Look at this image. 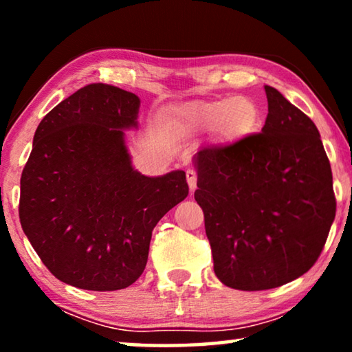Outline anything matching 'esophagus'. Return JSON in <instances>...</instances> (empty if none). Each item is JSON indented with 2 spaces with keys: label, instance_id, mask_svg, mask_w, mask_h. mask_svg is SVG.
I'll use <instances>...</instances> for the list:
<instances>
[{
  "label": "esophagus",
  "instance_id": "obj_1",
  "mask_svg": "<svg viewBox=\"0 0 352 352\" xmlns=\"http://www.w3.org/2000/svg\"><path fill=\"white\" fill-rule=\"evenodd\" d=\"M186 180H188L190 192H194L195 188H197V174H195L194 169H188L186 170Z\"/></svg>",
  "mask_w": 352,
  "mask_h": 352
}]
</instances>
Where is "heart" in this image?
I'll return each instance as SVG.
<instances>
[{"label":"heart","mask_w":352,"mask_h":352,"mask_svg":"<svg viewBox=\"0 0 352 352\" xmlns=\"http://www.w3.org/2000/svg\"><path fill=\"white\" fill-rule=\"evenodd\" d=\"M164 124L175 133L216 129L220 140L234 144L258 129L259 109L245 96L200 100L170 110Z\"/></svg>","instance_id":"heart-1"}]
</instances>
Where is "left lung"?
Segmentation results:
<instances>
[{"label": "left lung", "instance_id": "obj_1", "mask_svg": "<svg viewBox=\"0 0 352 352\" xmlns=\"http://www.w3.org/2000/svg\"><path fill=\"white\" fill-rule=\"evenodd\" d=\"M261 133L195 153L194 197L205 214L214 273L237 290L287 284L318 259L336 217L331 164L318 129L265 85Z\"/></svg>", "mask_w": 352, "mask_h": 352}]
</instances>
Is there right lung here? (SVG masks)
Masks as SVG:
<instances>
[{
  "label": "right lung",
  "mask_w": 352,
  "mask_h": 352,
  "mask_svg": "<svg viewBox=\"0 0 352 352\" xmlns=\"http://www.w3.org/2000/svg\"><path fill=\"white\" fill-rule=\"evenodd\" d=\"M136 94L91 83L41 119L20 182V222L52 275L85 290H119L144 272L152 231L188 197L183 170H136L124 130Z\"/></svg>",
  "instance_id": "1"
}]
</instances>
